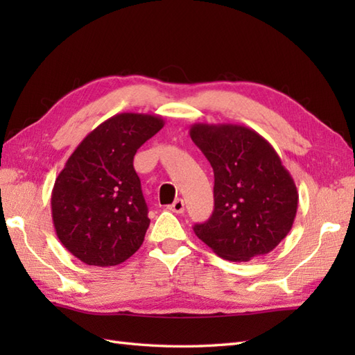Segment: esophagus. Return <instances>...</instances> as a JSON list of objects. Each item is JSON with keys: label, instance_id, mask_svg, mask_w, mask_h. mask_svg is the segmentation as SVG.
I'll use <instances>...</instances> for the list:
<instances>
[{"label": "esophagus", "instance_id": "esophagus-1", "mask_svg": "<svg viewBox=\"0 0 355 355\" xmlns=\"http://www.w3.org/2000/svg\"><path fill=\"white\" fill-rule=\"evenodd\" d=\"M169 210H171V212H173V214H183L184 212V201L182 198H177L169 206Z\"/></svg>", "mask_w": 355, "mask_h": 355}]
</instances>
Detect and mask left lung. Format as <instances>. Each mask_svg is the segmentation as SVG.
I'll return each mask as SVG.
<instances>
[{
	"mask_svg": "<svg viewBox=\"0 0 355 355\" xmlns=\"http://www.w3.org/2000/svg\"><path fill=\"white\" fill-rule=\"evenodd\" d=\"M191 139L214 169L215 209L193 232L221 258L267 254L288 235L299 193L275 148L243 125L191 126Z\"/></svg>",
	"mask_w": 355,
	"mask_h": 355,
	"instance_id": "1",
	"label": "left lung"
}]
</instances>
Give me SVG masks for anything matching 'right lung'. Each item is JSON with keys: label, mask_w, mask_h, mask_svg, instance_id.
I'll list each match as a JSON object with an SVG mask.
<instances>
[{"label": "right lung", "mask_w": 355, "mask_h": 355, "mask_svg": "<svg viewBox=\"0 0 355 355\" xmlns=\"http://www.w3.org/2000/svg\"><path fill=\"white\" fill-rule=\"evenodd\" d=\"M163 126L155 114L112 116L79 143L56 177L53 225L62 245L87 266H117L143 244L150 221L132 162Z\"/></svg>", "instance_id": "add662e5"}]
</instances>
